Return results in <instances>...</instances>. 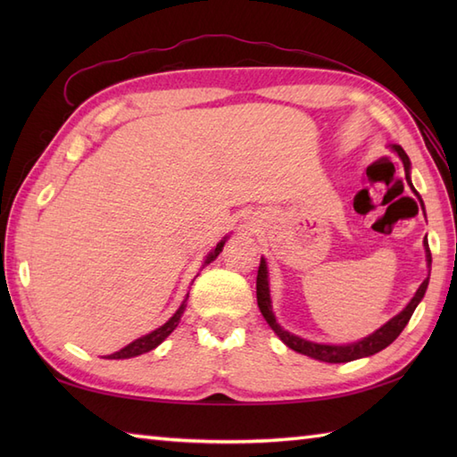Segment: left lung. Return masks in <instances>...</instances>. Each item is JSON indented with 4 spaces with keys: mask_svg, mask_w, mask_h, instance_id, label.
I'll list each match as a JSON object with an SVG mask.
<instances>
[{
    "mask_svg": "<svg viewBox=\"0 0 457 457\" xmlns=\"http://www.w3.org/2000/svg\"><path fill=\"white\" fill-rule=\"evenodd\" d=\"M389 147L399 154L403 164H404V174H406V182H409L411 190L419 196L420 200V206L422 198L420 194L416 192V188L412 187V180H411V159L409 154L404 153V149L401 145H389ZM426 216V213H424ZM424 251H426V265H428V277L424 278V283L416 290L414 296L411 298V303L406 304L399 314L393 316L389 322H385L381 328H377L373 334H369L361 339H357V342L352 344H318V342H310L306 337H300L296 334H290L287 329L277 322V316L273 312V303H270V288H269V269H267V261L265 257H261V265H259V273H257V304L261 314L267 320V324L270 326V329L280 337V342L285 345H288L290 349H295L296 353H303L308 355L312 359H318V361H326V363H347V361H353V359H361V357H369V355H375L385 349L386 345H391L399 334L404 329V326L409 324V320L412 316V312L416 310V306L420 304V300L426 295V288H428V280H430V267H432V255H430V247H428V241L424 239Z\"/></svg>",
    "mask_w": 457,
    "mask_h": 457,
    "instance_id": "8db88e82",
    "label": "left lung"
}]
</instances>
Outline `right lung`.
Returning <instances> with one entry per match:
<instances>
[{
    "label": "right lung",
    "mask_w": 457,
    "mask_h": 457,
    "mask_svg": "<svg viewBox=\"0 0 457 457\" xmlns=\"http://www.w3.org/2000/svg\"><path fill=\"white\" fill-rule=\"evenodd\" d=\"M226 241H228V236L221 237V239L218 241V245L210 251V253L206 255V259H204V265H210L212 261L221 253V249H223V245H226ZM204 265H202V267H204ZM187 300H188V295H187V298L182 300V304L179 306L177 312H174L162 326H159L157 329H153V332H149V334H145V336L137 337V339H135V342H131L129 345H125L123 349H120V352H115V353L108 355V359H129V357H137V355L147 353V352H151V349L161 345V344L164 342V339H167V337L174 332V328L179 326L180 318H182V314H184V310H187Z\"/></svg>",
    "instance_id": "add662e5"
}]
</instances>
